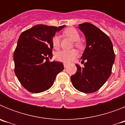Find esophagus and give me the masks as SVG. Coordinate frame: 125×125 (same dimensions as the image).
<instances>
[{
	"label": "esophagus",
	"instance_id": "1",
	"mask_svg": "<svg viewBox=\"0 0 125 125\" xmlns=\"http://www.w3.org/2000/svg\"><path fill=\"white\" fill-rule=\"evenodd\" d=\"M68 65L67 64L64 63V68H67V67H68Z\"/></svg>",
	"mask_w": 125,
	"mask_h": 125
}]
</instances>
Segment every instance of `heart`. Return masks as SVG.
I'll return each mask as SVG.
<instances>
[{
    "label": "heart",
    "instance_id": "b5f03b06",
    "mask_svg": "<svg viewBox=\"0 0 125 125\" xmlns=\"http://www.w3.org/2000/svg\"><path fill=\"white\" fill-rule=\"evenodd\" d=\"M64 34L66 36L70 37L73 41L76 42V46L78 47H81V44L79 42L80 39V36H79L78 32L74 28L67 29L64 31ZM52 46L54 49H57L60 46V37L58 35H55L52 40ZM78 56V52L74 49L69 51L61 50L57 52L55 54V59L59 62H62L64 63L69 64L72 62L76 57Z\"/></svg>",
    "mask_w": 125,
    "mask_h": 125
}]
</instances>
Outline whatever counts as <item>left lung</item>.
Here are the masks:
<instances>
[{
	"instance_id": "8db88e82",
	"label": "left lung",
	"mask_w": 125,
	"mask_h": 125,
	"mask_svg": "<svg viewBox=\"0 0 125 125\" xmlns=\"http://www.w3.org/2000/svg\"><path fill=\"white\" fill-rule=\"evenodd\" d=\"M86 38V48L81 56L84 67L76 64L77 71L71 76L73 86L85 93L98 91L110 78L115 55L110 37L89 22L79 24Z\"/></svg>"
}]
</instances>
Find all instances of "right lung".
I'll use <instances>...</instances> for the list:
<instances>
[{"instance_id": "obj_1", "label": "right lung", "mask_w": 125, "mask_h": 125, "mask_svg": "<svg viewBox=\"0 0 125 125\" xmlns=\"http://www.w3.org/2000/svg\"><path fill=\"white\" fill-rule=\"evenodd\" d=\"M64 27L39 24L20 35L14 53V71L29 92L39 93L49 89L57 74L64 69L61 62L45 60L52 57L53 37Z\"/></svg>"}]
</instances>
